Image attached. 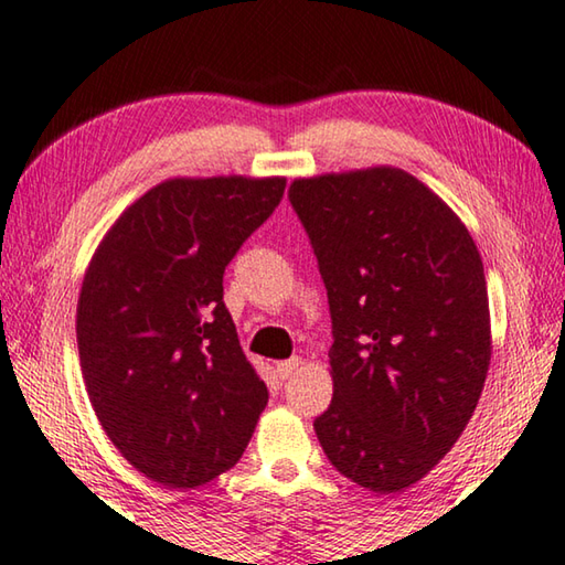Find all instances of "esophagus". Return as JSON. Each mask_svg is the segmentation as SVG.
<instances>
[{
	"label": "esophagus",
	"mask_w": 565,
	"mask_h": 565,
	"mask_svg": "<svg viewBox=\"0 0 565 565\" xmlns=\"http://www.w3.org/2000/svg\"><path fill=\"white\" fill-rule=\"evenodd\" d=\"M301 366V356H291V360H286V362H279L276 364V377L279 380H289L294 372H297Z\"/></svg>",
	"instance_id": "obj_1"
}]
</instances>
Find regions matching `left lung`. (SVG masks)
Wrapping results in <instances>:
<instances>
[{
	"label": "left lung",
	"instance_id": "8db88e82",
	"mask_svg": "<svg viewBox=\"0 0 565 565\" xmlns=\"http://www.w3.org/2000/svg\"><path fill=\"white\" fill-rule=\"evenodd\" d=\"M289 201L317 254L334 334L319 445L356 486L399 492L452 450L486 387L480 250L458 213L402 168L297 178Z\"/></svg>",
	"mask_w": 565,
	"mask_h": 565
}]
</instances>
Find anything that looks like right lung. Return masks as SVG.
<instances>
[{
    "label": "right lung",
    "instance_id": "right-lung-1",
    "mask_svg": "<svg viewBox=\"0 0 565 565\" xmlns=\"http://www.w3.org/2000/svg\"><path fill=\"white\" fill-rule=\"evenodd\" d=\"M286 178H168L103 236L77 299V349L105 435L148 480L199 488L234 468L268 392L223 303V271Z\"/></svg>",
    "mask_w": 565,
    "mask_h": 565
}]
</instances>
